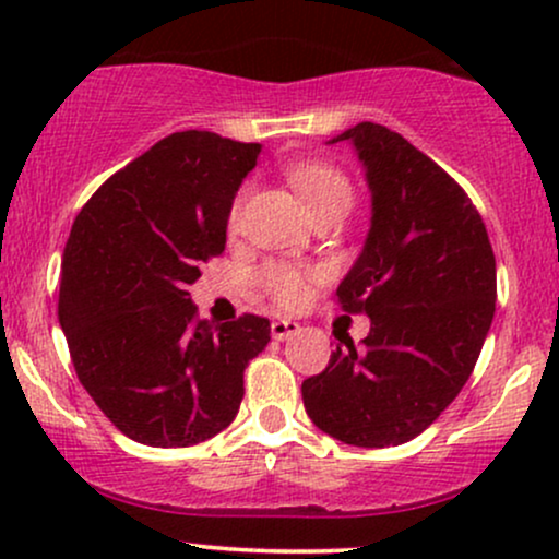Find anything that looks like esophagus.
I'll return each mask as SVG.
<instances>
[{"instance_id": "obj_1", "label": "esophagus", "mask_w": 559, "mask_h": 559, "mask_svg": "<svg viewBox=\"0 0 559 559\" xmlns=\"http://www.w3.org/2000/svg\"><path fill=\"white\" fill-rule=\"evenodd\" d=\"M299 331H301V325L297 323V320H273L271 323V336L275 338V342H286V338L297 336Z\"/></svg>"}]
</instances>
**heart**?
Listing matches in <instances>:
<instances>
[{"instance_id": "obj_1", "label": "heart", "mask_w": 559, "mask_h": 559, "mask_svg": "<svg viewBox=\"0 0 559 559\" xmlns=\"http://www.w3.org/2000/svg\"><path fill=\"white\" fill-rule=\"evenodd\" d=\"M286 176L294 189L299 191V197L307 202V207L312 210V215H316L318 210L338 202V199H349L352 202L349 181H346L342 170H336L329 163H316V159L294 163L288 165ZM243 197H247V189H241L239 194L234 197V204H230V213H228L230 228H236V223H239ZM316 278H318L316 271H301V267L284 265V262L267 265L265 273H262V284H265L267 294H271L281 307H288V310H292V307L305 305L307 297H310L312 281Z\"/></svg>"}]
</instances>
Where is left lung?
I'll return each instance as SVG.
<instances>
[{"instance_id": "8db88e82", "label": "left lung", "mask_w": 559, "mask_h": 559, "mask_svg": "<svg viewBox=\"0 0 559 559\" xmlns=\"http://www.w3.org/2000/svg\"><path fill=\"white\" fill-rule=\"evenodd\" d=\"M352 141L373 217L362 254L338 284L349 316H368L362 346H336L301 383L310 420L352 447H396L426 431L471 378L497 301V260L463 186L407 139L357 123Z\"/></svg>"}]
</instances>
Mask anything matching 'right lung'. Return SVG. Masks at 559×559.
<instances>
[{
    "label": "right lung",
    "mask_w": 559,
    "mask_h": 559,
    "mask_svg": "<svg viewBox=\"0 0 559 559\" xmlns=\"http://www.w3.org/2000/svg\"><path fill=\"white\" fill-rule=\"evenodd\" d=\"M260 144L181 131L107 178L70 228L60 325L75 376L128 439L191 447L239 413L271 320H199L186 286L226 249L230 204Z\"/></svg>",
    "instance_id": "1"
}]
</instances>
